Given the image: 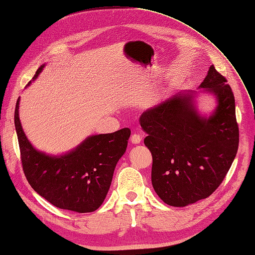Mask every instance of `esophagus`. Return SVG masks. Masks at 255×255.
Here are the masks:
<instances>
[{
	"mask_svg": "<svg viewBox=\"0 0 255 255\" xmlns=\"http://www.w3.org/2000/svg\"><path fill=\"white\" fill-rule=\"evenodd\" d=\"M141 140V136L138 135V134H133L132 137H131V141L133 142V144H139Z\"/></svg>",
	"mask_w": 255,
	"mask_h": 255,
	"instance_id": "34e87169",
	"label": "esophagus"
}]
</instances>
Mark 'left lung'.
Returning a JSON list of instances; mask_svg holds the SVG:
<instances>
[{
	"label": "left lung",
	"instance_id": "1",
	"mask_svg": "<svg viewBox=\"0 0 255 255\" xmlns=\"http://www.w3.org/2000/svg\"><path fill=\"white\" fill-rule=\"evenodd\" d=\"M200 88L214 93L219 103L209 119L198 115L188 94L175 95L139 118L152 156V187L172 207L212 195L238 151L235 97L226 78L212 65Z\"/></svg>",
	"mask_w": 255,
	"mask_h": 255
}]
</instances>
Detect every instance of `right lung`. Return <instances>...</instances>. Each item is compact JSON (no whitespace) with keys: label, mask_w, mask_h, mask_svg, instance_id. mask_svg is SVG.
Segmentation results:
<instances>
[{"label":"right lung","mask_w":255,"mask_h":255,"mask_svg":"<svg viewBox=\"0 0 255 255\" xmlns=\"http://www.w3.org/2000/svg\"><path fill=\"white\" fill-rule=\"evenodd\" d=\"M36 70L33 80L42 71ZM15 108V128L22 170L28 183L40 196L59 209L79 213L102 206L113 181L117 162L127 150L131 129L93 135L73 151L60 157L46 156L32 147L24 135Z\"/></svg>","instance_id":"add662e5"}]
</instances>
